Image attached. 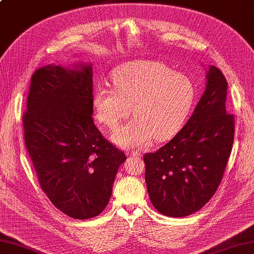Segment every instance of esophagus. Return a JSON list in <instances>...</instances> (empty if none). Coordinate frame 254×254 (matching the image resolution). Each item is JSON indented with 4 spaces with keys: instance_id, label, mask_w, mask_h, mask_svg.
I'll return each instance as SVG.
<instances>
[{
    "instance_id": "obj_1",
    "label": "esophagus",
    "mask_w": 254,
    "mask_h": 254,
    "mask_svg": "<svg viewBox=\"0 0 254 254\" xmlns=\"http://www.w3.org/2000/svg\"><path fill=\"white\" fill-rule=\"evenodd\" d=\"M128 156H133V157H140L141 156V153L137 152V151H131L127 153Z\"/></svg>"
}]
</instances>
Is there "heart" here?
I'll return each mask as SVG.
<instances>
[{
	"instance_id": "heart-1",
	"label": "heart",
	"mask_w": 254,
	"mask_h": 254,
	"mask_svg": "<svg viewBox=\"0 0 254 254\" xmlns=\"http://www.w3.org/2000/svg\"><path fill=\"white\" fill-rule=\"evenodd\" d=\"M113 88L99 84L91 103L97 120L116 128L131 113L133 119L111 135L119 147L142 148L153 138L175 135L190 116L196 88L186 74L156 61L122 64L112 72Z\"/></svg>"
}]
</instances>
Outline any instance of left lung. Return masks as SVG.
Listing matches in <instances>:
<instances>
[{
    "label": "left lung",
    "instance_id": "obj_1",
    "mask_svg": "<svg viewBox=\"0 0 254 254\" xmlns=\"http://www.w3.org/2000/svg\"><path fill=\"white\" fill-rule=\"evenodd\" d=\"M206 89L185 127L155 153L144 155L145 183L155 209L186 217L209 201L222 180L235 137L227 113V80L215 66L206 72Z\"/></svg>",
    "mask_w": 254,
    "mask_h": 254
}]
</instances>
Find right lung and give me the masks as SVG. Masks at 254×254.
<instances>
[{
	"label": "right lung",
	"instance_id": "right-lung-1",
	"mask_svg": "<svg viewBox=\"0 0 254 254\" xmlns=\"http://www.w3.org/2000/svg\"><path fill=\"white\" fill-rule=\"evenodd\" d=\"M91 97V63L51 64L34 72L23 116L39 185L55 207L74 219L104 210L127 160L94 126Z\"/></svg>",
	"mask_w": 254,
	"mask_h": 254
}]
</instances>
